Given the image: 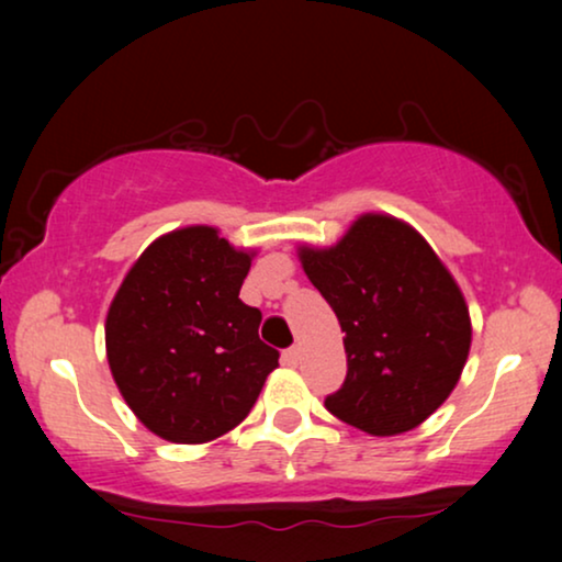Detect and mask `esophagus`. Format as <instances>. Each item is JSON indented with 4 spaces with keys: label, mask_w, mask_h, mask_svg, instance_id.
I'll use <instances>...</instances> for the list:
<instances>
[{
    "label": "esophagus",
    "mask_w": 562,
    "mask_h": 562,
    "mask_svg": "<svg viewBox=\"0 0 562 562\" xmlns=\"http://www.w3.org/2000/svg\"><path fill=\"white\" fill-rule=\"evenodd\" d=\"M281 360H283V366H299V348H289V350H283V356H281Z\"/></svg>",
    "instance_id": "obj_1"
}]
</instances>
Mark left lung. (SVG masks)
<instances>
[{
  "label": "left lung",
  "mask_w": 562,
  "mask_h": 562,
  "mask_svg": "<svg viewBox=\"0 0 562 562\" xmlns=\"http://www.w3.org/2000/svg\"><path fill=\"white\" fill-rule=\"evenodd\" d=\"M299 258L345 333L348 375L327 412L375 437L422 425L471 350L465 299L442 260L386 214H363L335 248H302Z\"/></svg>",
  "instance_id": "8db88e82"
}]
</instances>
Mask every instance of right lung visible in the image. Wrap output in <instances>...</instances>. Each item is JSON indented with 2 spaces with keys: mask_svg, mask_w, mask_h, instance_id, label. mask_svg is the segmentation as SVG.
<instances>
[{
  "mask_svg": "<svg viewBox=\"0 0 562 562\" xmlns=\"http://www.w3.org/2000/svg\"><path fill=\"white\" fill-rule=\"evenodd\" d=\"M250 252L214 227L158 237L106 314V360L130 409L168 442H210L248 417L279 350L240 299Z\"/></svg>",
  "mask_w": 562,
  "mask_h": 562,
  "instance_id": "right-lung-1",
  "label": "right lung"
}]
</instances>
